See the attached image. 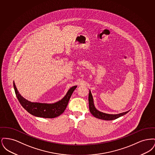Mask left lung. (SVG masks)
Listing matches in <instances>:
<instances>
[{
	"label": "left lung",
	"mask_w": 155,
	"mask_h": 155,
	"mask_svg": "<svg viewBox=\"0 0 155 155\" xmlns=\"http://www.w3.org/2000/svg\"><path fill=\"white\" fill-rule=\"evenodd\" d=\"M89 101V111L96 118H99L101 120H113L116 118H118V117H120L126 114L128 112H129L130 110L127 111L125 112L121 113L119 114H107L105 113L101 112L100 111L97 110L95 106L94 102V99L93 96L92 95L91 92L89 90L88 96Z\"/></svg>",
	"instance_id": "8db88e82"
}]
</instances>
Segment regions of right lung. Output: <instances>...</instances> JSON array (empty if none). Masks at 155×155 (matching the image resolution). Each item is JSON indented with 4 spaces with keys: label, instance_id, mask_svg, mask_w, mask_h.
<instances>
[{
    "label": "right lung",
    "instance_id": "1",
    "mask_svg": "<svg viewBox=\"0 0 155 155\" xmlns=\"http://www.w3.org/2000/svg\"><path fill=\"white\" fill-rule=\"evenodd\" d=\"M13 87L16 96L22 107L30 114L38 117L54 118L61 115L66 109L67 106L77 85L68 89L66 95L61 100L53 103L32 102L23 97L18 91L13 81Z\"/></svg>",
    "mask_w": 155,
    "mask_h": 155
}]
</instances>
